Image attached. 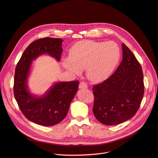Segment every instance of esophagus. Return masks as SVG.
<instances>
[{"mask_svg":"<svg viewBox=\"0 0 158 158\" xmlns=\"http://www.w3.org/2000/svg\"><path fill=\"white\" fill-rule=\"evenodd\" d=\"M79 88L80 89H86L88 88V85L86 83H85V82H81Z\"/></svg>","mask_w":158,"mask_h":158,"instance_id":"obj_1","label":"esophagus"}]
</instances>
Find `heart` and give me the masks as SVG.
Masks as SVG:
<instances>
[{
    "label": "heart",
    "mask_w": 158,
    "mask_h": 158,
    "mask_svg": "<svg viewBox=\"0 0 158 158\" xmlns=\"http://www.w3.org/2000/svg\"><path fill=\"white\" fill-rule=\"evenodd\" d=\"M120 56L118 45L112 41L82 40L71 48L70 57L64 59L63 64L66 70L75 74L80 73L81 70L86 68L88 79L99 83L111 75Z\"/></svg>",
    "instance_id": "b5f03b06"
}]
</instances>
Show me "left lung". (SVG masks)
<instances>
[{
	"label": "left lung",
	"mask_w": 158,
	"mask_h": 158,
	"mask_svg": "<svg viewBox=\"0 0 158 158\" xmlns=\"http://www.w3.org/2000/svg\"><path fill=\"white\" fill-rule=\"evenodd\" d=\"M123 60L118 69L102 83L94 85L93 112L106 125H115L132 118L144 95L141 64L128 48L122 43Z\"/></svg>",
	"instance_id": "1"
}]
</instances>
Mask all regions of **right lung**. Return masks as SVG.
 <instances>
[{"instance_id": "1", "label": "right lung", "mask_w": 158, "mask_h": 158, "mask_svg": "<svg viewBox=\"0 0 158 158\" xmlns=\"http://www.w3.org/2000/svg\"><path fill=\"white\" fill-rule=\"evenodd\" d=\"M63 41L51 37L33 41L26 48L15 68L13 92L17 104L27 119L40 125L53 126L62 121L78 90V81L58 82L40 97L28 90V78L32 61L45 53L59 61Z\"/></svg>"}]
</instances>
